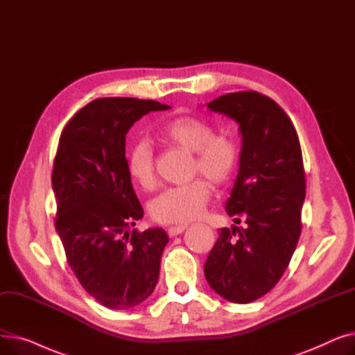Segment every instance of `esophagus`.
Here are the masks:
<instances>
[{"label":"esophagus","instance_id":"obj_1","mask_svg":"<svg viewBox=\"0 0 355 355\" xmlns=\"http://www.w3.org/2000/svg\"><path fill=\"white\" fill-rule=\"evenodd\" d=\"M185 229H187V226H173V227H168L166 233H168V236H170V237H174V236L181 234Z\"/></svg>","mask_w":355,"mask_h":355}]
</instances>
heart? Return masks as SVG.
Masks as SVG:
<instances>
[{"label": "heart", "mask_w": 355, "mask_h": 355, "mask_svg": "<svg viewBox=\"0 0 355 355\" xmlns=\"http://www.w3.org/2000/svg\"><path fill=\"white\" fill-rule=\"evenodd\" d=\"M214 126L196 116H181L165 125L161 139L191 153L190 175L201 174L216 185L230 181L239 164V146L227 135H214ZM128 174L139 187L149 190L157 181L153 148L138 142L126 157ZM211 197V185L204 178L168 187L149 202L153 218L164 225H187L198 218Z\"/></svg>", "instance_id": "b5f03b06"}]
</instances>
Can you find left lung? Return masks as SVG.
Here are the masks:
<instances>
[{
  "instance_id": "1",
  "label": "left lung",
  "mask_w": 355,
  "mask_h": 355,
  "mask_svg": "<svg viewBox=\"0 0 355 355\" xmlns=\"http://www.w3.org/2000/svg\"><path fill=\"white\" fill-rule=\"evenodd\" d=\"M207 106L234 119L243 137L239 175L226 202L229 216L243 227L220 229L204 275L225 300L249 304L279 282L302 232L301 144L285 110L262 93H227Z\"/></svg>"
}]
</instances>
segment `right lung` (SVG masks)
Listing matches in <instances>:
<instances>
[{"instance_id": "add662e5", "label": "right lung", "mask_w": 355, "mask_h": 355, "mask_svg": "<svg viewBox=\"0 0 355 355\" xmlns=\"http://www.w3.org/2000/svg\"><path fill=\"white\" fill-rule=\"evenodd\" d=\"M166 109L135 98L95 99L59 139L51 174L55 232L80 285L109 309L137 306L158 281L168 236L159 227L129 232L144 210L126 170L125 135L144 115Z\"/></svg>"}]
</instances>
